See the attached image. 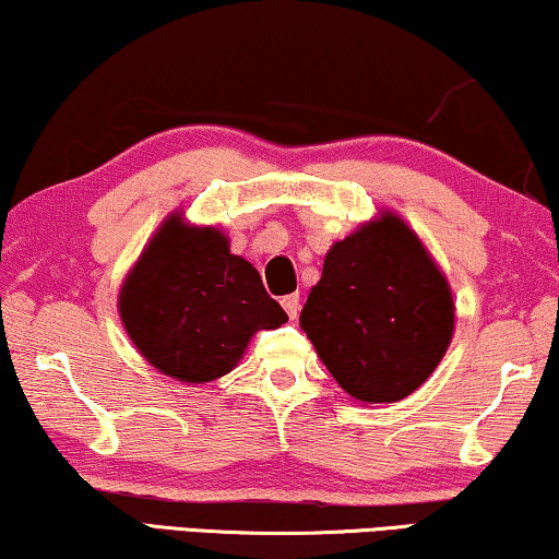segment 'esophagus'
<instances>
[{
    "mask_svg": "<svg viewBox=\"0 0 559 559\" xmlns=\"http://www.w3.org/2000/svg\"><path fill=\"white\" fill-rule=\"evenodd\" d=\"M281 306L286 309L288 319H296L298 317V309H301V304H298V296L290 294V296H283L281 298Z\"/></svg>",
    "mask_w": 559,
    "mask_h": 559,
    "instance_id": "34e87169",
    "label": "esophagus"
}]
</instances>
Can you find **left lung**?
Listing matches in <instances>:
<instances>
[{"mask_svg":"<svg viewBox=\"0 0 559 559\" xmlns=\"http://www.w3.org/2000/svg\"><path fill=\"white\" fill-rule=\"evenodd\" d=\"M451 286L403 217L380 212L334 242L298 324L344 392L397 403L420 388L453 336Z\"/></svg>","mask_w":559,"mask_h":559,"instance_id":"8db88e82","label":"left lung"}]
</instances>
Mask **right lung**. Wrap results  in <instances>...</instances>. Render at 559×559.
<instances>
[{"label":"right lung","instance_id":"right-lung-1","mask_svg":"<svg viewBox=\"0 0 559 559\" xmlns=\"http://www.w3.org/2000/svg\"><path fill=\"white\" fill-rule=\"evenodd\" d=\"M119 313L148 365L179 382H212L246 355L250 336L288 317L217 227L164 219L133 263Z\"/></svg>","mask_w":559,"mask_h":559}]
</instances>
